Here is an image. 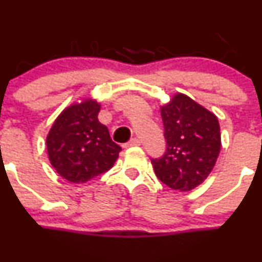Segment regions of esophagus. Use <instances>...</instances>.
Returning <instances> with one entry per match:
<instances>
[{"instance_id": "obj_1", "label": "esophagus", "mask_w": 262, "mask_h": 262, "mask_svg": "<svg viewBox=\"0 0 262 262\" xmlns=\"http://www.w3.org/2000/svg\"><path fill=\"white\" fill-rule=\"evenodd\" d=\"M140 145V140L136 139V137H134V139H131L130 141L126 142L125 145H123V147L125 149H128V147H132V146H139Z\"/></svg>"}]
</instances>
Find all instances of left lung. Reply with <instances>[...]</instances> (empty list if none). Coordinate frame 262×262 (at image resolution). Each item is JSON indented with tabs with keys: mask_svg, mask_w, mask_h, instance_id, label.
<instances>
[{
	"mask_svg": "<svg viewBox=\"0 0 262 262\" xmlns=\"http://www.w3.org/2000/svg\"><path fill=\"white\" fill-rule=\"evenodd\" d=\"M167 150L151 159L157 177L173 190L190 191L213 170L220 151L218 117L182 93L160 107Z\"/></svg>",
	"mask_w": 262,
	"mask_h": 262,
	"instance_id": "left-lung-1",
	"label": "left lung"
}]
</instances>
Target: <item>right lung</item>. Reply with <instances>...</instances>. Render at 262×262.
<instances>
[{"label":"right lung","mask_w":262,"mask_h":262,"mask_svg":"<svg viewBox=\"0 0 262 262\" xmlns=\"http://www.w3.org/2000/svg\"><path fill=\"white\" fill-rule=\"evenodd\" d=\"M100 104L85 98L64 108L47 135L48 159L56 172L72 183H85L113 167L121 146L99 122Z\"/></svg>","instance_id":"1"}]
</instances>
